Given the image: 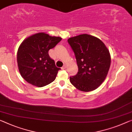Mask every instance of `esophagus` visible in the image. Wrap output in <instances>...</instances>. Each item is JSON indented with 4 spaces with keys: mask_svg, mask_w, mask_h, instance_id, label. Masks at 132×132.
<instances>
[{
    "mask_svg": "<svg viewBox=\"0 0 132 132\" xmlns=\"http://www.w3.org/2000/svg\"><path fill=\"white\" fill-rule=\"evenodd\" d=\"M67 68V65L66 64H64L63 67H62V69H63V70H64V69H65Z\"/></svg>",
    "mask_w": 132,
    "mask_h": 132,
    "instance_id": "34e87169",
    "label": "esophagus"
}]
</instances>
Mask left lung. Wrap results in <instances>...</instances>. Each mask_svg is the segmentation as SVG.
Returning <instances> with one entry per match:
<instances>
[{
  "label": "left lung",
  "mask_w": 132,
  "mask_h": 132,
  "mask_svg": "<svg viewBox=\"0 0 132 132\" xmlns=\"http://www.w3.org/2000/svg\"><path fill=\"white\" fill-rule=\"evenodd\" d=\"M74 51L78 71L70 77V82L78 90L84 92L96 90L108 74L111 56L105 44L96 36L81 34L68 39Z\"/></svg>",
  "instance_id": "8db88e82"
}]
</instances>
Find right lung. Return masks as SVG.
<instances>
[{
  "instance_id": "right-lung-1",
  "label": "right lung",
  "mask_w": 132,
  "mask_h": 132,
  "mask_svg": "<svg viewBox=\"0 0 132 132\" xmlns=\"http://www.w3.org/2000/svg\"><path fill=\"white\" fill-rule=\"evenodd\" d=\"M62 38L39 32L22 42L17 52L18 69L24 80L33 86L42 87L53 82L61 68L56 67L48 51Z\"/></svg>"
}]
</instances>
